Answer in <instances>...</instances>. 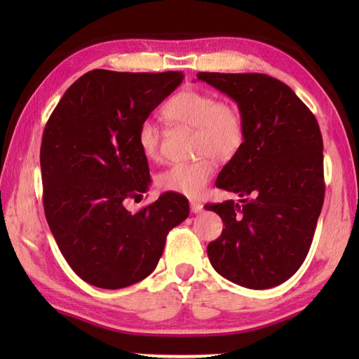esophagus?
Segmentation results:
<instances>
[{
	"label": "esophagus",
	"instance_id": "esophagus-1",
	"mask_svg": "<svg viewBox=\"0 0 359 359\" xmlns=\"http://www.w3.org/2000/svg\"><path fill=\"white\" fill-rule=\"evenodd\" d=\"M190 208H191V212H193V214H199V212H201V210H203V208H204V205H203L201 203L191 201V203H190Z\"/></svg>",
	"mask_w": 359,
	"mask_h": 359
}]
</instances>
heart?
I'll use <instances>...</instances> for the list:
<instances>
[{"label":"heart","mask_w":359,"mask_h":359,"mask_svg":"<svg viewBox=\"0 0 359 359\" xmlns=\"http://www.w3.org/2000/svg\"><path fill=\"white\" fill-rule=\"evenodd\" d=\"M171 123L194 128L193 154L196 160L169 166L156 184L163 191L187 198L201 196L215 172V158L229 161L239 154L245 142V120L233 102L218 100L205 90H184L175 93L163 107ZM160 130L154 121L145 120L139 126L137 144L147 160H160Z\"/></svg>","instance_id":"heart-1"}]
</instances>
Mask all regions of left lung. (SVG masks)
Returning a JSON list of instances; mask_svg holds the SVG:
<instances>
[{
  "instance_id": "obj_1",
  "label": "left lung",
  "mask_w": 359,
  "mask_h": 359,
  "mask_svg": "<svg viewBox=\"0 0 359 359\" xmlns=\"http://www.w3.org/2000/svg\"><path fill=\"white\" fill-rule=\"evenodd\" d=\"M198 81L228 95L245 120L244 147L215 182L238 193L239 203L205 205L224 224L208 245L210 264L241 287H277L306 259L323 208L318 121L288 85L267 74L198 72Z\"/></svg>"
}]
</instances>
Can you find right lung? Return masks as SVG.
I'll return each mask as SVG.
<instances>
[{
	"label": "right lung",
	"instance_id": "1",
	"mask_svg": "<svg viewBox=\"0 0 359 359\" xmlns=\"http://www.w3.org/2000/svg\"><path fill=\"white\" fill-rule=\"evenodd\" d=\"M184 81L180 71L93 69L66 90L41 144L44 212L60 252L90 285L118 290L144 280L169 231L190 214L182 194L165 193L130 212L149 190L137 131Z\"/></svg>",
	"mask_w": 359,
	"mask_h": 359
}]
</instances>
